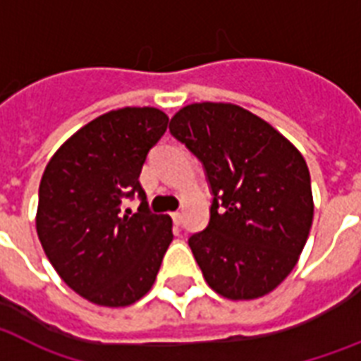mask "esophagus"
Masks as SVG:
<instances>
[{"mask_svg":"<svg viewBox=\"0 0 361 361\" xmlns=\"http://www.w3.org/2000/svg\"><path fill=\"white\" fill-rule=\"evenodd\" d=\"M171 219H173V222H175V226H180L183 224V212H173L171 214Z\"/></svg>","mask_w":361,"mask_h":361,"instance_id":"1","label":"esophagus"}]
</instances>
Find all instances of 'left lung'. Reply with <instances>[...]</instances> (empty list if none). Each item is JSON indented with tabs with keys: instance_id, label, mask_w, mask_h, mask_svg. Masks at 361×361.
I'll return each mask as SVG.
<instances>
[{
	"instance_id": "obj_1",
	"label": "left lung",
	"mask_w": 361,
	"mask_h": 361,
	"mask_svg": "<svg viewBox=\"0 0 361 361\" xmlns=\"http://www.w3.org/2000/svg\"><path fill=\"white\" fill-rule=\"evenodd\" d=\"M169 131L203 164L211 220L188 239L207 284L228 300H256L294 269L312 226L303 156L265 120L233 103H192Z\"/></svg>"
}]
</instances>
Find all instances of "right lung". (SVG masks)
Returning <instances> with one entry per match:
<instances>
[{
    "instance_id": "obj_1",
    "label": "right lung",
    "mask_w": 361,
    "mask_h": 361,
    "mask_svg": "<svg viewBox=\"0 0 361 361\" xmlns=\"http://www.w3.org/2000/svg\"><path fill=\"white\" fill-rule=\"evenodd\" d=\"M166 113L124 107L69 137L44 167L35 226L56 273L85 300L128 307L149 292L173 241L167 214L149 211L139 175L167 130ZM137 193V213L123 211Z\"/></svg>"
}]
</instances>
